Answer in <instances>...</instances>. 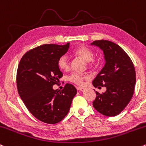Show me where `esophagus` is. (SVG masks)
<instances>
[{"mask_svg":"<svg viewBox=\"0 0 146 146\" xmlns=\"http://www.w3.org/2000/svg\"><path fill=\"white\" fill-rule=\"evenodd\" d=\"M77 90L80 91H83L84 90V88H81V87H77Z\"/></svg>","mask_w":146,"mask_h":146,"instance_id":"34e87169","label":"esophagus"}]
</instances>
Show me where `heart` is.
Returning a JSON list of instances; mask_svg holds the SVG:
<instances>
[{"instance_id":"heart-1","label":"heart","mask_w":146,"mask_h":146,"mask_svg":"<svg viewBox=\"0 0 146 146\" xmlns=\"http://www.w3.org/2000/svg\"><path fill=\"white\" fill-rule=\"evenodd\" d=\"M73 53L78 57H81L82 59H83L85 62H88V64H89L90 65L94 64V61L93 60L94 57V52L91 49L86 47V46H80V47L78 48L73 51ZM57 65H58V67L60 70H66V71L68 70L70 68L69 60L66 56H62L58 60ZM84 78H85V76H82V75L73 73L68 77V80L78 86H82L84 84Z\"/></svg>"}]
</instances>
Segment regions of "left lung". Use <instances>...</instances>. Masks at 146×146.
I'll use <instances>...</instances> for the list:
<instances>
[{"label": "left lung", "mask_w": 146, "mask_h": 146, "mask_svg": "<svg viewBox=\"0 0 146 146\" xmlns=\"http://www.w3.org/2000/svg\"><path fill=\"white\" fill-rule=\"evenodd\" d=\"M91 45L103 51L105 64L93 80L94 87H106V91H96L93 106L102 114L114 116L125 108L132 99L136 84L134 64L122 48L107 40L94 41Z\"/></svg>", "instance_id": "8db88e82"}]
</instances>
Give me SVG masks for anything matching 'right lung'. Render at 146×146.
Returning <instances> with one entry per match:
<instances>
[{
  "mask_svg": "<svg viewBox=\"0 0 146 146\" xmlns=\"http://www.w3.org/2000/svg\"><path fill=\"white\" fill-rule=\"evenodd\" d=\"M69 46L70 43L42 45L28 51L19 62L17 73L19 96L29 111L44 123L55 124L62 121L77 94L70 84L62 91L52 88L63 76L57 62Z\"/></svg>",
  "mask_w": 146,
  "mask_h": 146,
  "instance_id": "1",
  "label": "right lung"
}]
</instances>
